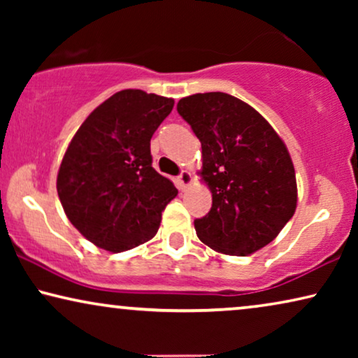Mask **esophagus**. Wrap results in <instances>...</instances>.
<instances>
[{
    "instance_id": "34e87169",
    "label": "esophagus",
    "mask_w": 358,
    "mask_h": 358,
    "mask_svg": "<svg viewBox=\"0 0 358 358\" xmlns=\"http://www.w3.org/2000/svg\"><path fill=\"white\" fill-rule=\"evenodd\" d=\"M190 184H192V174H190L189 171H182V173L178 176V187L180 190H185Z\"/></svg>"
}]
</instances>
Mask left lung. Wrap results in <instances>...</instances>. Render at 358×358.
I'll return each mask as SVG.
<instances>
[{
    "mask_svg": "<svg viewBox=\"0 0 358 358\" xmlns=\"http://www.w3.org/2000/svg\"><path fill=\"white\" fill-rule=\"evenodd\" d=\"M178 112L202 143L212 208L194 220L202 243L229 256L267 246L293 217L296 178L288 150L256 109L227 92L184 97Z\"/></svg>",
    "mask_w": 358,
    "mask_h": 358,
    "instance_id": "8db88e82",
    "label": "left lung"
}]
</instances>
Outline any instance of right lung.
Returning <instances> with one entry per match:
<instances>
[{"label":"right lung","instance_id":"1","mask_svg":"<svg viewBox=\"0 0 358 358\" xmlns=\"http://www.w3.org/2000/svg\"><path fill=\"white\" fill-rule=\"evenodd\" d=\"M173 107L169 97L119 91L73 136L58 171V197L73 227L97 248L129 251L158 233L178 189L155 171L150 140Z\"/></svg>","mask_w":358,"mask_h":358}]
</instances>
